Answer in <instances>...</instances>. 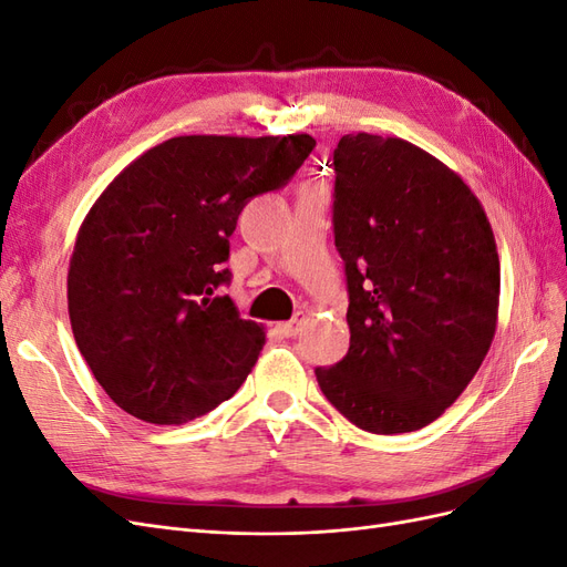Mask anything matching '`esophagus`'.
Segmentation results:
<instances>
[{
    "mask_svg": "<svg viewBox=\"0 0 567 567\" xmlns=\"http://www.w3.org/2000/svg\"><path fill=\"white\" fill-rule=\"evenodd\" d=\"M302 323H305V315H296L290 321L277 323L274 329H277V333L284 338H296L302 331Z\"/></svg>",
    "mask_w": 567,
    "mask_h": 567,
    "instance_id": "esophagus-1",
    "label": "esophagus"
}]
</instances>
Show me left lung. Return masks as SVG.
<instances>
[{"label":"left lung","mask_w":567,"mask_h":567,"mask_svg":"<svg viewBox=\"0 0 567 567\" xmlns=\"http://www.w3.org/2000/svg\"><path fill=\"white\" fill-rule=\"evenodd\" d=\"M333 169L350 350L317 381L362 431H419L492 346L502 277L489 219L454 169L398 136L346 134Z\"/></svg>","instance_id":"obj_1"}]
</instances>
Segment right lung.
I'll return each mask as SVG.
<instances>
[{"instance_id": "1", "label": "right lung", "mask_w": 567, "mask_h": 567, "mask_svg": "<svg viewBox=\"0 0 567 567\" xmlns=\"http://www.w3.org/2000/svg\"><path fill=\"white\" fill-rule=\"evenodd\" d=\"M310 134L175 136L96 198L68 269V315L94 379L127 414L179 425L241 388L265 346L217 288L236 219L310 156Z\"/></svg>"}]
</instances>
